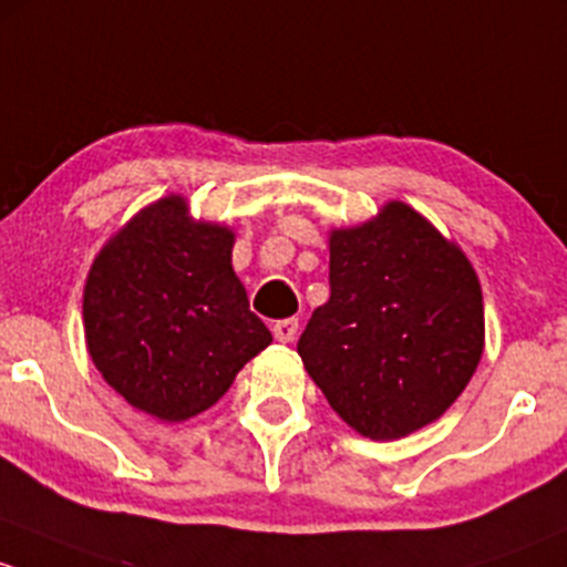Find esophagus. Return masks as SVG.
<instances>
[{
	"label": "esophagus",
	"mask_w": 567,
	"mask_h": 567,
	"mask_svg": "<svg viewBox=\"0 0 567 567\" xmlns=\"http://www.w3.org/2000/svg\"><path fill=\"white\" fill-rule=\"evenodd\" d=\"M297 327H300L297 319H281V322L272 324V336H276L281 343H289V341H295Z\"/></svg>",
	"instance_id": "esophagus-1"
}]
</instances>
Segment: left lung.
<instances>
[{"label": "left lung", "mask_w": 567, "mask_h": 567, "mask_svg": "<svg viewBox=\"0 0 567 567\" xmlns=\"http://www.w3.org/2000/svg\"><path fill=\"white\" fill-rule=\"evenodd\" d=\"M483 343L475 267L417 209L388 202L365 224L330 229V300L297 354L349 429L390 442L440 420Z\"/></svg>", "instance_id": "1"}]
</instances>
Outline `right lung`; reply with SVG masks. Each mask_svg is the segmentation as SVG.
Returning a JSON list of instances; mask_svg holds the SVG:
<instances>
[{
    "label": "right lung",
    "instance_id": "right-lung-1",
    "mask_svg": "<svg viewBox=\"0 0 567 567\" xmlns=\"http://www.w3.org/2000/svg\"><path fill=\"white\" fill-rule=\"evenodd\" d=\"M235 231L172 194L138 209L84 284L92 363L138 412L183 423L218 404L272 336L231 267Z\"/></svg>",
    "mask_w": 567,
    "mask_h": 567
}]
</instances>
